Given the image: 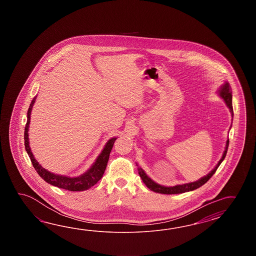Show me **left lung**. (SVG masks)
<instances>
[{
    "instance_id": "left-lung-1",
    "label": "left lung",
    "mask_w": 256,
    "mask_h": 256,
    "mask_svg": "<svg viewBox=\"0 0 256 256\" xmlns=\"http://www.w3.org/2000/svg\"><path fill=\"white\" fill-rule=\"evenodd\" d=\"M218 94H220V96L224 100L225 104L228 106L230 112V114H232V117H234L232 95V88L230 86V84H228V82H225L224 85H222V86L220 87V88L218 90ZM228 139L227 140V142H226V147H225V151L223 152L222 158L218 161V163L217 166H215V168L212 170L207 176H203L200 180L195 181V182L186 183V184H183V185L174 186H164L159 185L158 183H156L154 181H152V180L146 174V172H144L141 168H138L139 174H140V176H141L142 182L146 184L147 188H148L149 190L154 191V192H156V193L168 194V195H170V194H180V193H185V192H188V191L194 190H196V188H200L202 186L204 185V184H205L207 181H208V180L212 176L213 174H215V172H216L218 168L220 166V164H222V162L224 160V158L226 156V154H227V151H228Z\"/></svg>"
}]
</instances>
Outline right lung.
<instances>
[{
    "label": "right lung",
    "mask_w": 256,
    "mask_h": 256,
    "mask_svg": "<svg viewBox=\"0 0 256 256\" xmlns=\"http://www.w3.org/2000/svg\"><path fill=\"white\" fill-rule=\"evenodd\" d=\"M36 96L32 100V102L29 106L28 112V122H26V124L24 127V147H26V150L28 152L29 158L31 159L34 168L36 169L38 174L50 185H53L60 188L70 191L87 190L90 188L95 185L98 180L102 178L104 171L107 166L108 160H109L110 152L112 151L114 144L117 138L114 137L107 142L104 150L100 154V156L96 159V161L93 163L92 168L82 176H76V178H70V176L51 173V172H49L48 170L43 168L41 166V164H39L38 162L34 156L33 152H31V148L29 146L28 130H29L31 112L33 110L34 104L36 102Z\"/></svg>",
    "instance_id": "1"
}]
</instances>
